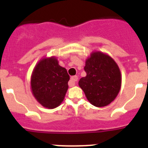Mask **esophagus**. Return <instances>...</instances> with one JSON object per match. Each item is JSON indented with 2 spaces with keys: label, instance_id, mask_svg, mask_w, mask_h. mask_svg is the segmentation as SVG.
<instances>
[{
  "label": "esophagus",
  "instance_id": "obj_1",
  "mask_svg": "<svg viewBox=\"0 0 148 148\" xmlns=\"http://www.w3.org/2000/svg\"><path fill=\"white\" fill-rule=\"evenodd\" d=\"M78 76L77 75H74V76H72L71 78H70V82H69V86H70V87H73V86L75 85V82H77L78 81Z\"/></svg>",
  "mask_w": 148,
  "mask_h": 148
}]
</instances>
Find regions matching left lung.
Listing matches in <instances>:
<instances>
[{"mask_svg":"<svg viewBox=\"0 0 148 148\" xmlns=\"http://www.w3.org/2000/svg\"><path fill=\"white\" fill-rule=\"evenodd\" d=\"M87 75L78 82L89 102L101 108L110 104L118 95L121 86L119 67L110 56L95 51L86 59Z\"/></svg>","mask_w":148,"mask_h":148,"instance_id":"obj_1","label":"left lung"}]
</instances>
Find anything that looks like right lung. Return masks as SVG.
<instances>
[{
	"label": "right lung",
	"instance_id": "add662e5",
	"mask_svg": "<svg viewBox=\"0 0 148 148\" xmlns=\"http://www.w3.org/2000/svg\"><path fill=\"white\" fill-rule=\"evenodd\" d=\"M70 75L58 64L54 57L43 58L33 69L31 75V90L38 102L48 109L60 105L68 90Z\"/></svg>",
	"mask_w": 148,
	"mask_h": 148
}]
</instances>
